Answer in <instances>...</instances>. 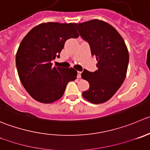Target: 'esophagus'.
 <instances>
[{"mask_svg":"<svg viewBox=\"0 0 150 150\" xmlns=\"http://www.w3.org/2000/svg\"><path fill=\"white\" fill-rule=\"evenodd\" d=\"M81 71H78V75H77V77H78V78H81Z\"/></svg>","mask_w":150,"mask_h":150,"instance_id":"1","label":"esophagus"}]
</instances>
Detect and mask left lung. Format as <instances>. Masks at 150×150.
<instances>
[{
	"label": "left lung",
	"mask_w": 150,
	"mask_h": 150,
	"mask_svg": "<svg viewBox=\"0 0 150 150\" xmlns=\"http://www.w3.org/2000/svg\"><path fill=\"white\" fill-rule=\"evenodd\" d=\"M75 26L81 38L89 45L98 68L93 72L84 69L81 74L89 83L83 97L94 104L105 103L114 95L125 79L128 50L118 31L105 22L92 20Z\"/></svg>",
	"instance_id": "1"
}]
</instances>
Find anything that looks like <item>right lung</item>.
<instances>
[{"instance_id":"add662e5","label":"right lung","mask_w":150,"mask_h":150,"mask_svg":"<svg viewBox=\"0 0 150 150\" xmlns=\"http://www.w3.org/2000/svg\"><path fill=\"white\" fill-rule=\"evenodd\" d=\"M75 23H42L30 30L20 43L16 67L22 84L36 101L51 103L63 96L69 81L76 79L73 68L53 67L52 62L67 40L78 38Z\"/></svg>"}]
</instances>
